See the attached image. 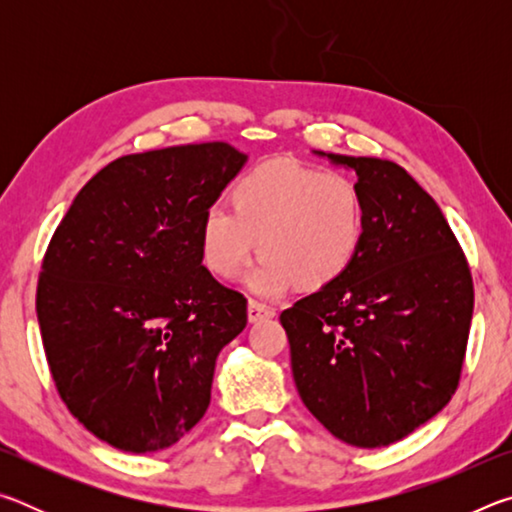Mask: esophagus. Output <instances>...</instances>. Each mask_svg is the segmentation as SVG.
Segmentation results:
<instances>
[{
	"mask_svg": "<svg viewBox=\"0 0 512 512\" xmlns=\"http://www.w3.org/2000/svg\"><path fill=\"white\" fill-rule=\"evenodd\" d=\"M273 316H275V311L268 305H264V302L253 300V298L248 300V320H250V323H259V320L273 318Z\"/></svg>",
	"mask_w": 512,
	"mask_h": 512,
	"instance_id": "1",
	"label": "esophagus"
}]
</instances>
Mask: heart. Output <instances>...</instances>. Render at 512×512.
<instances>
[{
  "mask_svg": "<svg viewBox=\"0 0 512 512\" xmlns=\"http://www.w3.org/2000/svg\"><path fill=\"white\" fill-rule=\"evenodd\" d=\"M230 205H210L201 219L207 271L230 280L255 250L248 284L277 296L293 282L318 291L339 280L357 257L363 237V198L339 171H320L287 158L259 162L237 178Z\"/></svg>",
  "mask_w": 512,
  "mask_h": 512,
  "instance_id": "1",
  "label": "heart"
}]
</instances>
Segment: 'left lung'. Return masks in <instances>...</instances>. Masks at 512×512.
Listing matches in <instances>:
<instances>
[{"mask_svg":"<svg viewBox=\"0 0 512 512\" xmlns=\"http://www.w3.org/2000/svg\"><path fill=\"white\" fill-rule=\"evenodd\" d=\"M329 158L357 171L361 246L339 280L284 309L280 323L307 409L343 443L375 449L409 436L452 400L474 284L443 212L406 169Z\"/></svg>","mask_w":512,"mask_h":512,"instance_id":"8db88e82","label":"left lung"}]
</instances>
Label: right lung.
Masks as SVG:
<instances>
[{"mask_svg": "<svg viewBox=\"0 0 512 512\" xmlns=\"http://www.w3.org/2000/svg\"><path fill=\"white\" fill-rule=\"evenodd\" d=\"M246 155L225 142L124 155L51 237L36 311L60 400L121 452L178 443L210 406L214 363L246 327L244 293L203 266L201 219Z\"/></svg>", "mask_w": 512, "mask_h": 512, "instance_id": "add662e5", "label": "right lung"}]
</instances>
